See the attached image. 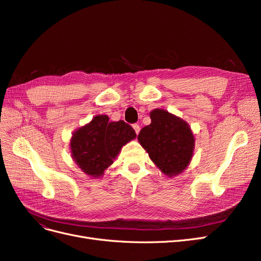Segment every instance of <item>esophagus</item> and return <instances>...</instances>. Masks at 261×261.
<instances>
[{
	"label": "esophagus",
	"instance_id": "1",
	"mask_svg": "<svg viewBox=\"0 0 261 261\" xmlns=\"http://www.w3.org/2000/svg\"><path fill=\"white\" fill-rule=\"evenodd\" d=\"M133 128H134V129H135L136 134H137V135H138V134H139V132H140V126H139L138 124H134V125H133Z\"/></svg>",
	"mask_w": 261,
	"mask_h": 261
}]
</instances>
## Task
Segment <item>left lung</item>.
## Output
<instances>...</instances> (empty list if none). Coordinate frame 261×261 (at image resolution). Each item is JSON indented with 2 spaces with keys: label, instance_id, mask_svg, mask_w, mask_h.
Listing matches in <instances>:
<instances>
[{
  "label": "left lung",
  "instance_id": "left-lung-1",
  "mask_svg": "<svg viewBox=\"0 0 261 261\" xmlns=\"http://www.w3.org/2000/svg\"><path fill=\"white\" fill-rule=\"evenodd\" d=\"M151 123L141 128L138 141L152 162L169 177L183 172L192 160L195 138L189 125L162 109L150 112Z\"/></svg>",
  "mask_w": 261,
  "mask_h": 261
}]
</instances>
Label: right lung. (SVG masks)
<instances>
[{"label":"right lung","mask_w":261,"mask_h":261,"mask_svg":"<svg viewBox=\"0 0 261 261\" xmlns=\"http://www.w3.org/2000/svg\"><path fill=\"white\" fill-rule=\"evenodd\" d=\"M135 138V130L124 121L110 122L108 115H96L74 132L70 152L84 173L99 177L113 163L122 147Z\"/></svg>","instance_id":"obj_1"}]
</instances>
